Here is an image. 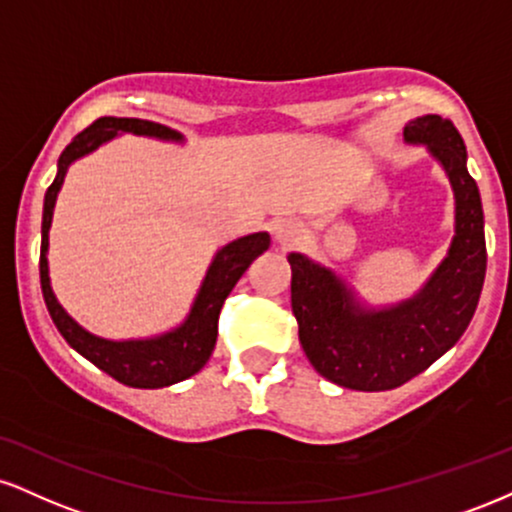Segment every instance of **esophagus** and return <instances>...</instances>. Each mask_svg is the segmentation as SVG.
<instances>
[{
    "instance_id": "1",
    "label": "esophagus",
    "mask_w": 512,
    "mask_h": 512,
    "mask_svg": "<svg viewBox=\"0 0 512 512\" xmlns=\"http://www.w3.org/2000/svg\"><path fill=\"white\" fill-rule=\"evenodd\" d=\"M272 236H274V243L288 248V245H295L300 240V236H303V226L293 219H279L272 224Z\"/></svg>"
}]
</instances>
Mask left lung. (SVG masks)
<instances>
[{
	"label": "left lung",
	"instance_id": "left-lung-1",
	"mask_svg": "<svg viewBox=\"0 0 512 512\" xmlns=\"http://www.w3.org/2000/svg\"><path fill=\"white\" fill-rule=\"evenodd\" d=\"M403 140L427 147L453 190V238L429 279L410 298L372 305L331 267L288 255L300 343L312 367L343 389L389 391L424 372L465 334L484 286L482 197L458 128L436 114L417 116Z\"/></svg>",
	"mask_w": 512,
	"mask_h": 512
}]
</instances>
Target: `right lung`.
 <instances>
[{
    "mask_svg": "<svg viewBox=\"0 0 512 512\" xmlns=\"http://www.w3.org/2000/svg\"><path fill=\"white\" fill-rule=\"evenodd\" d=\"M123 133L155 138L162 143L186 145V138L174 128L145 119H116V116H102L85 128L83 133L71 140L69 147L61 152L57 164V176L45 193V207H42V245H40V283L42 298L59 334L66 343L100 367L109 377L131 389H164V386L178 384V381L193 377L207 365L209 355L217 346V319L221 305L229 298L240 276L250 267L255 257H260L269 248V233L257 231L240 236L231 243L221 245L214 252L200 288H197L193 305L181 324L171 326L155 336L140 338H104L92 334L83 324H78L59 298L52 291L49 281V229H52L54 205H57L59 190L64 186V178L69 174L71 164L78 159L92 155L97 147L107 145L109 140L119 138Z\"/></svg>",
    "mask_w": 512,
    "mask_h": 512,
    "instance_id": "add662e5",
    "label": "right lung"
}]
</instances>
